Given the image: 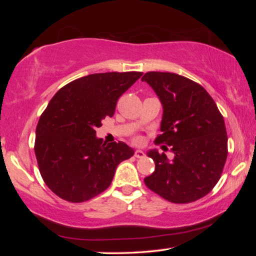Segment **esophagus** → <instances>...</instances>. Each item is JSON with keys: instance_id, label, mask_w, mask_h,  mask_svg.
Returning <instances> with one entry per match:
<instances>
[{"instance_id": "34e87169", "label": "esophagus", "mask_w": 256, "mask_h": 256, "mask_svg": "<svg viewBox=\"0 0 256 256\" xmlns=\"http://www.w3.org/2000/svg\"><path fill=\"white\" fill-rule=\"evenodd\" d=\"M134 157L136 158H144V152L141 150H136V152H134Z\"/></svg>"}]
</instances>
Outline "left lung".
Returning <instances> with one entry per match:
<instances>
[{"label":"left lung","instance_id":"1","mask_svg":"<svg viewBox=\"0 0 256 256\" xmlns=\"http://www.w3.org/2000/svg\"><path fill=\"white\" fill-rule=\"evenodd\" d=\"M142 81L151 86L164 107L162 134L156 144L174 154L150 150L156 168L146 177V188L172 203H190L206 196L218 183L228 154L224 120L206 90L188 78L170 72H148Z\"/></svg>","mask_w":256,"mask_h":256}]
</instances>
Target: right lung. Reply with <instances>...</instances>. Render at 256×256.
<instances>
[{
    "label": "right lung",
    "mask_w": 256,
    "mask_h": 256,
    "mask_svg": "<svg viewBox=\"0 0 256 256\" xmlns=\"http://www.w3.org/2000/svg\"><path fill=\"white\" fill-rule=\"evenodd\" d=\"M142 72L82 76L60 88L36 128L34 154L45 184L72 203L88 201L110 185L116 167L134 150L124 142L96 138L102 120L114 115L118 98Z\"/></svg>",
    "instance_id": "obj_1"
}]
</instances>
